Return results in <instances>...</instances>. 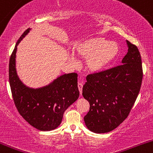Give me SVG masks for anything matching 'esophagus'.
<instances>
[{
	"instance_id": "obj_1",
	"label": "esophagus",
	"mask_w": 153,
	"mask_h": 153,
	"mask_svg": "<svg viewBox=\"0 0 153 153\" xmlns=\"http://www.w3.org/2000/svg\"><path fill=\"white\" fill-rule=\"evenodd\" d=\"M82 83H81L79 82H78V88H79V93H80V95H82Z\"/></svg>"
}]
</instances>
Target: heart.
I'll return each mask as SVG.
<instances>
[{
	"label": "heart",
	"mask_w": 153,
	"mask_h": 153,
	"mask_svg": "<svg viewBox=\"0 0 153 153\" xmlns=\"http://www.w3.org/2000/svg\"><path fill=\"white\" fill-rule=\"evenodd\" d=\"M74 52L79 57L86 59V68L91 72H99L116 60L120 52L117 42H108L104 37L88 38L74 45ZM72 62L74 61L71 58Z\"/></svg>",
	"instance_id": "heart-1"
}]
</instances>
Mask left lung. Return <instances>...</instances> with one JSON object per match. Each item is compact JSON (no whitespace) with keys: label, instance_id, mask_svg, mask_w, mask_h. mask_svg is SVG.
<instances>
[{"label":"left lung","instance_id":"left-lung-1","mask_svg":"<svg viewBox=\"0 0 153 153\" xmlns=\"http://www.w3.org/2000/svg\"><path fill=\"white\" fill-rule=\"evenodd\" d=\"M128 51L122 65L90 74L82 96L90 103L84 117L88 130L105 133L116 129L128 116L142 82L141 57L137 46L127 40Z\"/></svg>","mask_w":153,"mask_h":153}]
</instances>
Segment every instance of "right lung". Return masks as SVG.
<instances>
[{
	"mask_svg": "<svg viewBox=\"0 0 153 153\" xmlns=\"http://www.w3.org/2000/svg\"><path fill=\"white\" fill-rule=\"evenodd\" d=\"M31 29L20 36L10 56L9 79L12 97L22 117L32 127L42 131H49L59 127L65 110L79 96L77 74H65L43 87L26 86L19 78L16 69L18 45Z\"/></svg>",
	"mask_w": 153,
	"mask_h": 153,
	"instance_id": "add662e5",
	"label": "right lung"
}]
</instances>
